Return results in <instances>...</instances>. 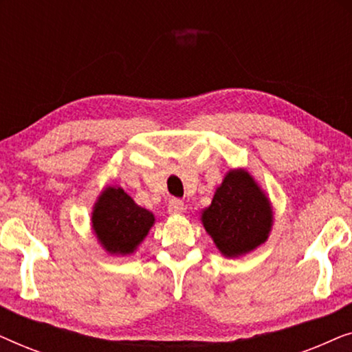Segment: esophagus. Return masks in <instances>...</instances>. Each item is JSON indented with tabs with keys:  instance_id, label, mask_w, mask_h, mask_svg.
I'll use <instances>...</instances> for the list:
<instances>
[{
	"instance_id": "34e87169",
	"label": "esophagus",
	"mask_w": 352,
	"mask_h": 352,
	"mask_svg": "<svg viewBox=\"0 0 352 352\" xmlns=\"http://www.w3.org/2000/svg\"><path fill=\"white\" fill-rule=\"evenodd\" d=\"M184 211V201L179 199H171L168 201V213L170 214H181Z\"/></svg>"
}]
</instances>
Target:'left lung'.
<instances>
[{
  "label": "left lung",
  "instance_id": "obj_1",
  "mask_svg": "<svg viewBox=\"0 0 352 352\" xmlns=\"http://www.w3.org/2000/svg\"><path fill=\"white\" fill-rule=\"evenodd\" d=\"M201 223L224 256H240L267 239L272 211L253 177L234 170L218 187Z\"/></svg>",
  "mask_w": 352,
  "mask_h": 352
}]
</instances>
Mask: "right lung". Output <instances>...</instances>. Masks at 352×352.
<instances>
[{
  "mask_svg": "<svg viewBox=\"0 0 352 352\" xmlns=\"http://www.w3.org/2000/svg\"><path fill=\"white\" fill-rule=\"evenodd\" d=\"M153 214L134 204L123 189L107 187L93 211V228L110 253H133L153 224Z\"/></svg>",
  "mask_w": 352,
  "mask_h": 352,
  "instance_id": "right-lung-1",
  "label": "right lung"
}]
</instances>
